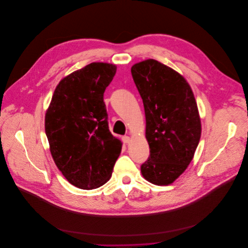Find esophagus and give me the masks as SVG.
<instances>
[{"instance_id":"1","label":"esophagus","mask_w":248,"mask_h":248,"mask_svg":"<svg viewBox=\"0 0 248 248\" xmlns=\"http://www.w3.org/2000/svg\"><path fill=\"white\" fill-rule=\"evenodd\" d=\"M122 141L127 144V143H130V141H131V139H130V137H128V136H124V137L122 138Z\"/></svg>"}]
</instances>
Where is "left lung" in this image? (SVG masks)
<instances>
[{
	"label": "left lung",
	"mask_w": 248,
	"mask_h": 248,
	"mask_svg": "<svg viewBox=\"0 0 248 248\" xmlns=\"http://www.w3.org/2000/svg\"><path fill=\"white\" fill-rule=\"evenodd\" d=\"M131 71L143 101L150 147L142 176L153 184H171L192 161L201 139L194 93L183 76L156 60L142 61Z\"/></svg>",
	"instance_id": "obj_1"
}]
</instances>
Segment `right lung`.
<instances>
[{"mask_svg":"<svg viewBox=\"0 0 248 248\" xmlns=\"http://www.w3.org/2000/svg\"><path fill=\"white\" fill-rule=\"evenodd\" d=\"M116 66L92 63L57 85L45 117L52 158L72 185L92 190L112 173L122 143L108 130L104 93Z\"/></svg>","mask_w":248,"mask_h":248,"instance_id":"1","label":"right lung"}]
</instances>
